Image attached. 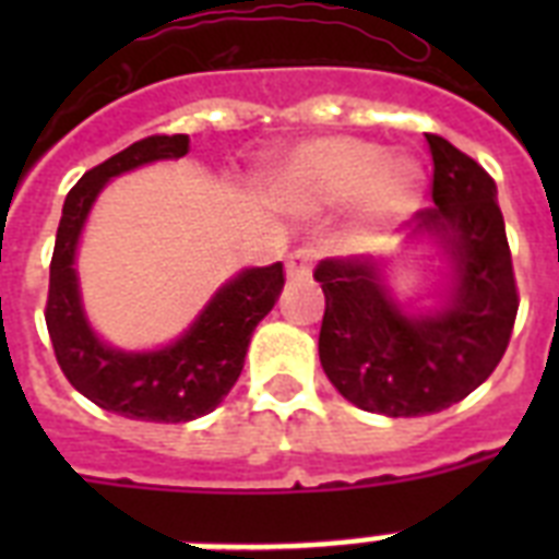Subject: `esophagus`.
I'll return each mask as SVG.
<instances>
[{
  "label": "esophagus",
  "instance_id": "34e87169",
  "mask_svg": "<svg viewBox=\"0 0 559 559\" xmlns=\"http://www.w3.org/2000/svg\"><path fill=\"white\" fill-rule=\"evenodd\" d=\"M316 249H298L287 258V278L289 281H301L307 278L310 272H313V263H316Z\"/></svg>",
  "mask_w": 559,
  "mask_h": 559
}]
</instances>
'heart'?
Listing matches in <instances>:
<instances>
[{"label": "heart", "mask_w": 559, "mask_h": 559, "mask_svg": "<svg viewBox=\"0 0 559 559\" xmlns=\"http://www.w3.org/2000/svg\"><path fill=\"white\" fill-rule=\"evenodd\" d=\"M424 170L412 156L382 153L354 135L310 139L272 177V197L293 211H324L357 197L371 219H394L417 205Z\"/></svg>", "instance_id": "b5f03b06"}]
</instances>
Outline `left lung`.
<instances>
[{"label":"left lung","instance_id":"1","mask_svg":"<svg viewBox=\"0 0 559 559\" xmlns=\"http://www.w3.org/2000/svg\"><path fill=\"white\" fill-rule=\"evenodd\" d=\"M426 142L435 205L417 211L412 237H432L450 254L443 305L406 313L371 258H328L313 272L324 293V373L373 415H432L467 397L504 357L520 310L496 182L441 135L426 133Z\"/></svg>","mask_w":559,"mask_h":559}]
</instances>
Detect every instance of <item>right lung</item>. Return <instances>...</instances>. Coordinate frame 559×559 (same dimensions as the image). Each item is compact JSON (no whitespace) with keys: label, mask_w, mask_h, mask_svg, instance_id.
<instances>
[{"label":"right lung","mask_w":559,"mask_h":559,"mask_svg":"<svg viewBox=\"0 0 559 559\" xmlns=\"http://www.w3.org/2000/svg\"><path fill=\"white\" fill-rule=\"evenodd\" d=\"M188 147L191 142L182 133L147 135L109 156L78 179L66 197L57 226L46 301V324L57 366L83 397L130 420L186 424L214 412L243 371L252 331L284 289L281 263L243 270L214 293L197 322L177 342L159 350L130 354L109 348L92 333L74 272V249L92 202L112 177L147 162L179 159Z\"/></svg>","instance_id":"right-lung-1"}]
</instances>
